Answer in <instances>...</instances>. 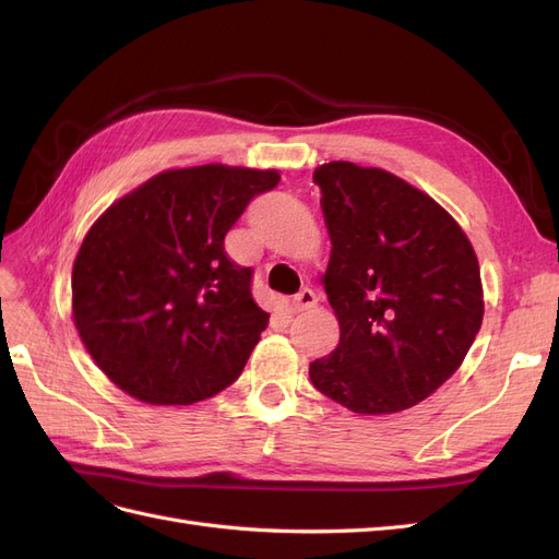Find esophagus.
<instances>
[{"instance_id":"obj_1","label":"esophagus","mask_w":559,"mask_h":559,"mask_svg":"<svg viewBox=\"0 0 559 559\" xmlns=\"http://www.w3.org/2000/svg\"><path fill=\"white\" fill-rule=\"evenodd\" d=\"M317 306V294L312 292V289H300L294 298H292V308H294V312H302V310H310V308H314Z\"/></svg>"}]
</instances>
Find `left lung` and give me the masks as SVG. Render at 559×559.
Instances as JSON below:
<instances>
[{
    "instance_id": "1",
    "label": "left lung",
    "mask_w": 559,
    "mask_h": 559,
    "mask_svg": "<svg viewBox=\"0 0 559 559\" xmlns=\"http://www.w3.org/2000/svg\"><path fill=\"white\" fill-rule=\"evenodd\" d=\"M331 235L321 284L341 343L310 364L321 394L359 415L431 396L480 331L478 257L462 226L405 179L349 160L314 170Z\"/></svg>"
}]
</instances>
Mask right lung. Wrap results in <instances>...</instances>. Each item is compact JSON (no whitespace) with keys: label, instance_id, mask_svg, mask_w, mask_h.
<instances>
[{"label":"right lung","instance_id":"right-lung-1","mask_svg":"<svg viewBox=\"0 0 559 559\" xmlns=\"http://www.w3.org/2000/svg\"><path fill=\"white\" fill-rule=\"evenodd\" d=\"M277 170L175 167L97 216L72 267V319L99 370L151 405H191L238 380L267 326L226 233Z\"/></svg>","mask_w":559,"mask_h":559}]
</instances>
